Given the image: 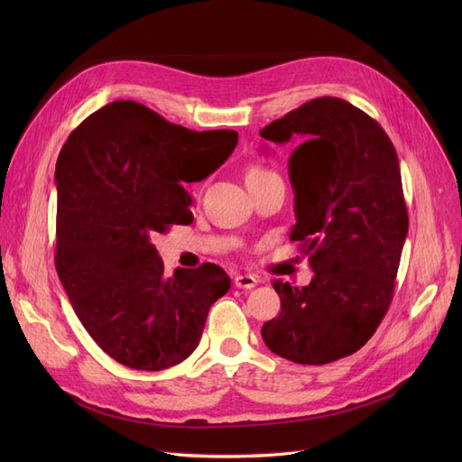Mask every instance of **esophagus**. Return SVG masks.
Segmentation results:
<instances>
[{
  "label": "esophagus",
  "instance_id": "1",
  "mask_svg": "<svg viewBox=\"0 0 462 462\" xmlns=\"http://www.w3.org/2000/svg\"><path fill=\"white\" fill-rule=\"evenodd\" d=\"M234 284L237 286V288H245V290H251V288H254L256 284H258V279L254 277V275H237L236 279H234Z\"/></svg>",
  "mask_w": 462,
  "mask_h": 462
}]
</instances>
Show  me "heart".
I'll list each match as a JSON object with an SVG mask.
<instances>
[{
    "label": "heart",
    "instance_id": "obj_1",
    "mask_svg": "<svg viewBox=\"0 0 462 462\" xmlns=\"http://www.w3.org/2000/svg\"><path fill=\"white\" fill-rule=\"evenodd\" d=\"M268 174H272V172H265V170H262V168H253L251 172L247 174V178H256V176H268Z\"/></svg>",
    "mask_w": 462,
    "mask_h": 462
}]
</instances>
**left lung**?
Segmentation results:
<instances>
[{
    "instance_id": "left-lung-1",
    "label": "left lung",
    "mask_w": 462,
    "mask_h": 462,
    "mask_svg": "<svg viewBox=\"0 0 462 462\" xmlns=\"http://www.w3.org/2000/svg\"><path fill=\"white\" fill-rule=\"evenodd\" d=\"M260 136L286 143L296 225L314 272L307 286L275 281L281 314L262 326L273 354L324 365L357 352L390 309L408 211L390 136L357 106L319 97L272 121Z\"/></svg>"
}]
</instances>
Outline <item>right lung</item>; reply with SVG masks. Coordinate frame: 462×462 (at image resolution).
Segmentation results:
<instances>
[{
	"label": "right lung",
	"mask_w": 462,
	"mask_h": 462,
	"mask_svg": "<svg viewBox=\"0 0 462 462\" xmlns=\"http://www.w3.org/2000/svg\"><path fill=\"white\" fill-rule=\"evenodd\" d=\"M237 133L190 131L134 101H114L72 131L56 162V270L86 331L117 363L162 371L199 346L228 292L215 263L164 277L152 239L192 223L183 183L221 166Z\"/></svg>",
	"instance_id": "obj_1"
}]
</instances>
